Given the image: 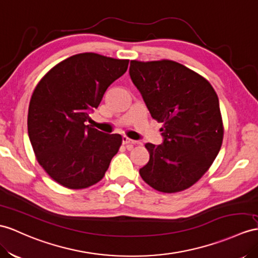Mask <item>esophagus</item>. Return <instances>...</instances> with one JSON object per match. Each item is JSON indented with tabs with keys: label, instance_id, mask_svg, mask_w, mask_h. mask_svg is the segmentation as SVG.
I'll return each instance as SVG.
<instances>
[{
	"label": "esophagus",
	"instance_id": "obj_1",
	"mask_svg": "<svg viewBox=\"0 0 258 258\" xmlns=\"http://www.w3.org/2000/svg\"><path fill=\"white\" fill-rule=\"evenodd\" d=\"M122 143H123V144H136V143H137V141H135V140H131V139H129L128 137L123 136V137H122Z\"/></svg>",
	"mask_w": 258,
	"mask_h": 258
}]
</instances>
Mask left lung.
Listing matches in <instances>:
<instances>
[{"label":"left lung","instance_id":"left-lung-1","mask_svg":"<svg viewBox=\"0 0 258 258\" xmlns=\"http://www.w3.org/2000/svg\"><path fill=\"white\" fill-rule=\"evenodd\" d=\"M130 78L153 119L163 123V143H146L150 160L142 179L162 192L187 189L215 161L223 124L217 93L208 81L171 60L131 61Z\"/></svg>","mask_w":258,"mask_h":258}]
</instances>
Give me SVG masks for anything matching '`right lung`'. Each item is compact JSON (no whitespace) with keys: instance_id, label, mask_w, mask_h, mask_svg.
<instances>
[{"instance_id":"right-lung-1","label":"right lung","mask_w":258,"mask_h":258,"mask_svg":"<svg viewBox=\"0 0 258 258\" xmlns=\"http://www.w3.org/2000/svg\"><path fill=\"white\" fill-rule=\"evenodd\" d=\"M128 64L129 60L97 53L75 54L53 67L36 86L28 136L37 161L56 183L81 189L104 177L122 138L86 122Z\"/></svg>"}]
</instances>
